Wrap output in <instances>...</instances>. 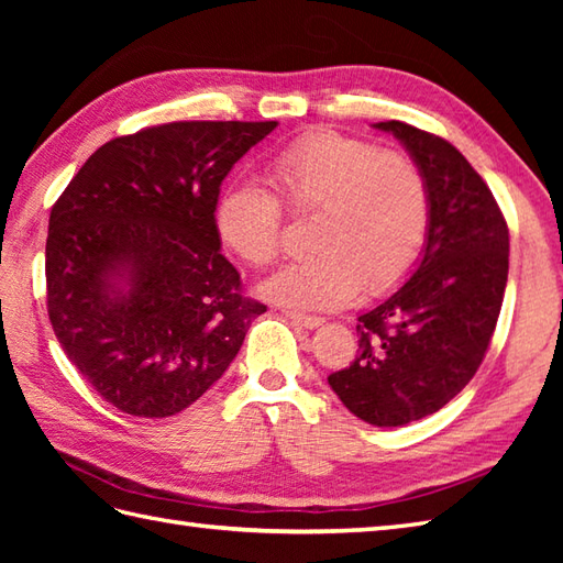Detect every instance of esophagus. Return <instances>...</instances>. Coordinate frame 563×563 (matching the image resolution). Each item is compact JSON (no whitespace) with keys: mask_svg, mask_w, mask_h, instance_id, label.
Masks as SVG:
<instances>
[{"mask_svg":"<svg viewBox=\"0 0 563 563\" xmlns=\"http://www.w3.org/2000/svg\"><path fill=\"white\" fill-rule=\"evenodd\" d=\"M285 317H288L295 327L300 329H317L324 324V319L321 317H309V314H300V312H285Z\"/></svg>","mask_w":563,"mask_h":563,"instance_id":"esophagus-1","label":"esophagus"}]
</instances>
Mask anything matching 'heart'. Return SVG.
<instances>
[{"instance_id":"heart-1","label":"heart","mask_w":563,"mask_h":563,"mask_svg":"<svg viewBox=\"0 0 563 563\" xmlns=\"http://www.w3.org/2000/svg\"><path fill=\"white\" fill-rule=\"evenodd\" d=\"M273 190L232 181L214 206V227L234 254L266 266L283 249L285 207L314 212L317 251L268 275L258 290L295 309H336L357 292L382 295L406 278L430 227V188L409 154L377 150L331 130L309 133L268 164Z\"/></svg>"}]
</instances>
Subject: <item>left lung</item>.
<instances>
[{"instance_id":"1","label":"left lung","mask_w":563,"mask_h":563,"mask_svg":"<svg viewBox=\"0 0 563 563\" xmlns=\"http://www.w3.org/2000/svg\"><path fill=\"white\" fill-rule=\"evenodd\" d=\"M375 128L421 166L430 227L411 278L357 317L355 361L329 385L361 421L397 428L440 411L479 369L508 283V224L448 140L401 121Z\"/></svg>"}]
</instances>
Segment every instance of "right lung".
Listing matches in <instances>:
<instances>
[{"label": "right lung", "mask_w": 563, "mask_h": 563, "mask_svg": "<svg viewBox=\"0 0 563 563\" xmlns=\"http://www.w3.org/2000/svg\"><path fill=\"white\" fill-rule=\"evenodd\" d=\"M275 121H181L106 142L51 210L47 314L69 363L123 413L200 399L266 305L220 249L224 176Z\"/></svg>", "instance_id": "add662e5"}]
</instances>
